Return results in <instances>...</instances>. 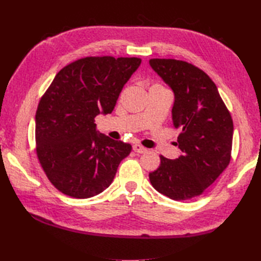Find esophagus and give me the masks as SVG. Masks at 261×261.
Segmentation results:
<instances>
[{
	"instance_id": "esophagus-1",
	"label": "esophagus",
	"mask_w": 261,
	"mask_h": 261,
	"mask_svg": "<svg viewBox=\"0 0 261 261\" xmlns=\"http://www.w3.org/2000/svg\"><path fill=\"white\" fill-rule=\"evenodd\" d=\"M132 148H134V151L137 153H145L147 151V149L140 145H134Z\"/></svg>"
}]
</instances>
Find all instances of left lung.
<instances>
[{"instance_id": "left-lung-1", "label": "left lung", "mask_w": 261, "mask_h": 261, "mask_svg": "<svg viewBox=\"0 0 261 261\" xmlns=\"http://www.w3.org/2000/svg\"><path fill=\"white\" fill-rule=\"evenodd\" d=\"M150 67L174 93L171 120L181 130L174 160L160 156L149 174L156 191L175 201L201 194L228 167L233 122L218 87L203 70L175 59H150Z\"/></svg>"}]
</instances>
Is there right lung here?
<instances>
[{
	"label": "right lung",
	"mask_w": 261,
	"mask_h": 261,
	"mask_svg": "<svg viewBox=\"0 0 261 261\" xmlns=\"http://www.w3.org/2000/svg\"><path fill=\"white\" fill-rule=\"evenodd\" d=\"M140 58L86 57L55 76L36 113L38 159L58 191L90 198L111 185L131 145L96 131L94 119L112 113Z\"/></svg>",
	"instance_id": "add662e5"
}]
</instances>
